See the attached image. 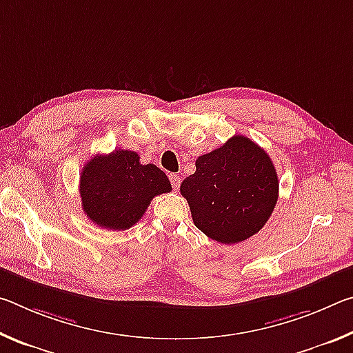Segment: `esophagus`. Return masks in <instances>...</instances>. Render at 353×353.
Returning <instances> with one entry per match:
<instances>
[{
  "mask_svg": "<svg viewBox=\"0 0 353 353\" xmlns=\"http://www.w3.org/2000/svg\"><path fill=\"white\" fill-rule=\"evenodd\" d=\"M170 181H171L172 188L179 190V187H181V177H179L177 174H174V172H172V174H170Z\"/></svg>",
  "mask_w": 353,
  "mask_h": 353,
  "instance_id": "34e87169",
  "label": "esophagus"
}]
</instances>
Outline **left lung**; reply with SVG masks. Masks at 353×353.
Masks as SVG:
<instances>
[{
	"mask_svg": "<svg viewBox=\"0 0 353 353\" xmlns=\"http://www.w3.org/2000/svg\"><path fill=\"white\" fill-rule=\"evenodd\" d=\"M181 193L201 232L218 243L235 244L255 235L270 219L279 199V179L265 149L234 135L198 157Z\"/></svg>",
	"mask_w": 353,
	"mask_h": 353,
	"instance_id": "1",
	"label": "left lung"
}]
</instances>
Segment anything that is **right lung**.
Segmentation results:
<instances>
[{
  "label": "right lung",
  "mask_w": 353,
  "mask_h": 353,
  "mask_svg": "<svg viewBox=\"0 0 353 353\" xmlns=\"http://www.w3.org/2000/svg\"><path fill=\"white\" fill-rule=\"evenodd\" d=\"M165 172L152 163L141 165L140 155L128 149L88 160L81 172L82 210L94 224L126 230L139 223L154 196L170 193Z\"/></svg>",
  "instance_id": "add662e5"
}]
</instances>
